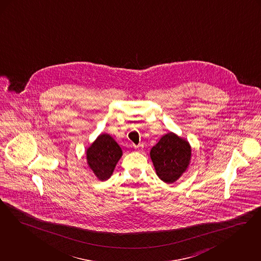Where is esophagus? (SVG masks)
<instances>
[{
    "mask_svg": "<svg viewBox=\"0 0 261 261\" xmlns=\"http://www.w3.org/2000/svg\"><path fill=\"white\" fill-rule=\"evenodd\" d=\"M143 145H139V146H135L136 150H138V151H142L143 150Z\"/></svg>",
    "mask_w": 261,
    "mask_h": 261,
    "instance_id": "obj_1",
    "label": "esophagus"
}]
</instances>
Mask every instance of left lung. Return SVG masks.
Listing matches in <instances>:
<instances>
[{"label":"left lung","mask_w":261,"mask_h":261,"mask_svg":"<svg viewBox=\"0 0 261 261\" xmlns=\"http://www.w3.org/2000/svg\"><path fill=\"white\" fill-rule=\"evenodd\" d=\"M149 154L158 177L166 184H173L188 171L191 146L187 139L169 132L150 149Z\"/></svg>","instance_id":"1"}]
</instances>
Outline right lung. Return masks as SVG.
<instances>
[{"label":"right lung","mask_w":261,"mask_h":261,"mask_svg":"<svg viewBox=\"0 0 261 261\" xmlns=\"http://www.w3.org/2000/svg\"><path fill=\"white\" fill-rule=\"evenodd\" d=\"M122 156V149L115 139L102 133L86 149L87 165L100 180H107L113 175L115 166Z\"/></svg>","instance_id":"add662e5"}]
</instances>
